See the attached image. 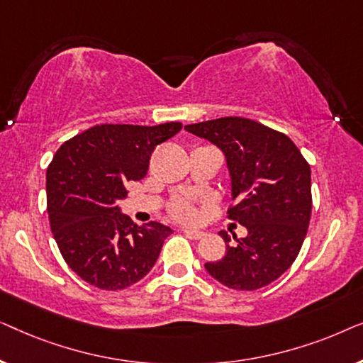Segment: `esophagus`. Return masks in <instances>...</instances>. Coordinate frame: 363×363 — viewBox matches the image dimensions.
<instances>
[{"instance_id":"1","label":"esophagus","mask_w":363,"mask_h":363,"mask_svg":"<svg viewBox=\"0 0 363 363\" xmlns=\"http://www.w3.org/2000/svg\"><path fill=\"white\" fill-rule=\"evenodd\" d=\"M183 233H185L188 238H191V240H201V238L205 236V233H203V231L190 230V228H185V230H183Z\"/></svg>"}]
</instances>
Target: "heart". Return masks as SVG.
Instances as JSON below:
<instances>
[{
  "mask_svg": "<svg viewBox=\"0 0 363 363\" xmlns=\"http://www.w3.org/2000/svg\"><path fill=\"white\" fill-rule=\"evenodd\" d=\"M172 215L182 221L193 223L198 218V211L191 200H178L172 205Z\"/></svg>",
  "mask_w": 363,
  "mask_h": 363,
  "instance_id": "heart-1",
  "label": "heart"
}]
</instances>
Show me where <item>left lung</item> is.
I'll return each instance as SVG.
<instances>
[{"label":"left lung","mask_w":363,"mask_h":363,"mask_svg":"<svg viewBox=\"0 0 363 363\" xmlns=\"http://www.w3.org/2000/svg\"><path fill=\"white\" fill-rule=\"evenodd\" d=\"M226 157L231 177L230 220L247 230L226 231V255L206 262L208 274L236 291H256L281 277L299 255L311 221V167L284 133L242 117H221L185 125Z\"/></svg>","instance_id":"obj_1"}]
</instances>
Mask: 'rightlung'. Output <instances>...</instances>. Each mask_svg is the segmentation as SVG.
<instances>
[{
    "instance_id": "obj_1",
    "label": "right lung",
    "mask_w": 363,
    "mask_h": 363,
    "mask_svg": "<svg viewBox=\"0 0 363 363\" xmlns=\"http://www.w3.org/2000/svg\"><path fill=\"white\" fill-rule=\"evenodd\" d=\"M182 130L160 125L102 123L64 142L46 173L48 213L54 240L67 266L104 291L143 279L172 230L162 223L133 225L117 203L127 182L147 175L158 143Z\"/></svg>"
}]
</instances>
